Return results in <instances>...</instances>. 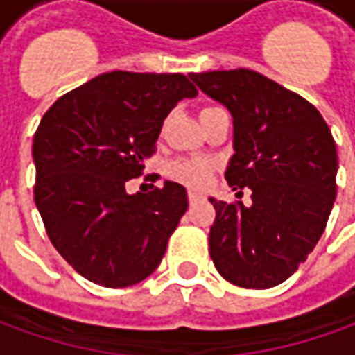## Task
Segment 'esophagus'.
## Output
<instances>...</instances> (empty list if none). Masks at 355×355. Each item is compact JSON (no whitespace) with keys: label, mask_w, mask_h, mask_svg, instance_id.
I'll list each match as a JSON object with an SVG mask.
<instances>
[{"label":"esophagus","mask_w":355,"mask_h":355,"mask_svg":"<svg viewBox=\"0 0 355 355\" xmlns=\"http://www.w3.org/2000/svg\"><path fill=\"white\" fill-rule=\"evenodd\" d=\"M201 200H203V196H201V193L192 192V190L188 192V201H190V203H196V201H201Z\"/></svg>","instance_id":"esophagus-1"}]
</instances>
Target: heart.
I'll use <instances>...</instances> for the list:
<instances>
[{
    "instance_id": "obj_1",
    "label": "heart",
    "mask_w": 355,
    "mask_h": 355,
    "mask_svg": "<svg viewBox=\"0 0 355 355\" xmlns=\"http://www.w3.org/2000/svg\"><path fill=\"white\" fill-rule=\"evenodd\" d=\"M220 108H205L201 110L200 117H205L209 114H215ZM215 171V163L209 159H188V157H180L175 162L169 163L167 167V175L177 182H182L192 188H201L209 182V178Z\"/></svg>"
}]
</instances>
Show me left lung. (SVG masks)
<instances>
[{
    "mask_svg": "<svg viewBox=\"0 0 355 355\" xmlns=\"http://www.w3.org/2000/svg\"><path fill=\"white\" fill-rule=\"evenodd\" d=\"M234 117L224 177L253 203L209 198L216 211L209 254L226 282L270 289L312 253L336 198V144L313 104L247 68L190 73ZM241 193V192H238Z\"/></svg>",
    "mask_w": 355,
    "mask_h": 355,
    "instance_id": "left-lung-1",
    "label": "left lung"
}]
</instances>
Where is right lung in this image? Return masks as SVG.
Here are the masks:
<instances>
[{"label":"right lung","mask_w":355,"mask_h":355,"mask_svg":"<svg viewBox=\"0 0 355 355\" xmlns=\"http://www.w3.org/2000/svg\"><path fill=\"white\" fill-rule=\"evenodd\" d=\"M198 89L182 73L116 72L62 94L40 121L32 155L35 207L51 243L102 287H129L159 266L188 209L184 186L165 180L125 192L155 152L163 119Z\"/></svg>","instance_id":"obj_1"}]
</instances>
